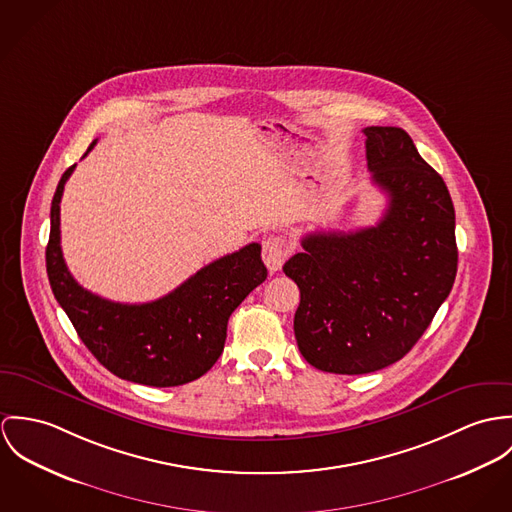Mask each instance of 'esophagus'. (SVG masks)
Segmentation results:
<instances>
[{"label": "esophagus", "mask_w": 512, "mask_h": 512, "mask_svg": "<svg viewBox=\"0 0 512 512\" xmlns=\"http://www.w3.org/2000/svg\"><path fill=\"white\" fill-rule=\"evenodd\" d=\"M292 251V243L279 235H271L263 241V261L271 273H277L283 267L286 257Z\"/></svg>", "instance_id": "1"}]
</instances>
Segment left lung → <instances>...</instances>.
Instances as JSON below:
<instances>
[{"label":"left lung","instance_id":"obj_1","mask_svg":"<svg viewBox=\"0 0 512 512\" xmlns=\"http://www.w3.org/2000/svg\"><path fill=\"white\" fill-rule=\"evenodd\" d=\"M371 180L389 196L377 226L314 231L283 271L300 288L294 336L320 371L363 375L422 338L457 273L455 212L444 178L400 127H365Z\"/></svg>","mask_w":512,"mask_h":512}]
</instances>
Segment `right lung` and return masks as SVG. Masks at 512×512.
<instances>
[{"label":"right lung","mask_w":512,"mask_h":512,"mask_svg":"<svg viewBox=\"0 0 512 512\" xmlns=\"http://www.w3.org/2000/svg\"><path fill=\"white\" fill-rule=\"evenodd\" d=\"M74 167L62 174L51 206L47 275L58 304L92 355L119 379L178 387L202 377L224 351L231 312L267 279L261 245L249 243L202 267L159 300H106L74 281L60 249V198Z\"/></svg>","instance_id":"right-lung-1"}]
</instances>
